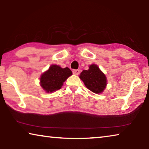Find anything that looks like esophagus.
Returning <instances> with one entry per match:
<instances>
[{"label":"esophagus","mask_w":149,"mask_h":149,"mask_svg":"<svg viewBox=\"0 0 149 149\" xmlns=\"http://www.w3.org/2000/svg\"><path fill=\"white\" fill-rule=\"evenodd\" d=\"M72 72H73V74L75 75H78V74H79L80 70H73Z\"/></svg>","instance_id":"obj_1"}]
</instances>
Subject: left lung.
I'll list each match as a JSON object with an SVG mask.
<instances>
[{"label": "left lung", "mask_w": 149, "mask_h": 149, "mask_svg": "<svg viewBox=\"0 0 149 149\" xmlns=\"http://www.w3.org/2000/svg\"><path fill=\"white\" fill-rule=\"evenodd\" d=\"M79 77L87 89L95 93H102L107 85V77L95 64L91 65L89 70H84Z\"/></svg>", "instance_id": "8db88e82"}]
</instances>
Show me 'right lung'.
I'll use <instances>...</instances> for the list:
<instances>
[{
  "label": "right lung",
  "instance_id": "add662e5",
  "mask_svg": "<svg viewBox=\"0 0 149 149\" xmlns=\"http://www.w3.org/2000/svg\"><path fill=\"white\" fill-rule=\"evenodd\" d=\"M71 75L72 72L68 68H62L59 65H52L41 76V85L47 93L55 91L61 88L63 83Z\"/></svg>",
  "mask_w": 149,
  "mask_h": 149
}]
</instances>
